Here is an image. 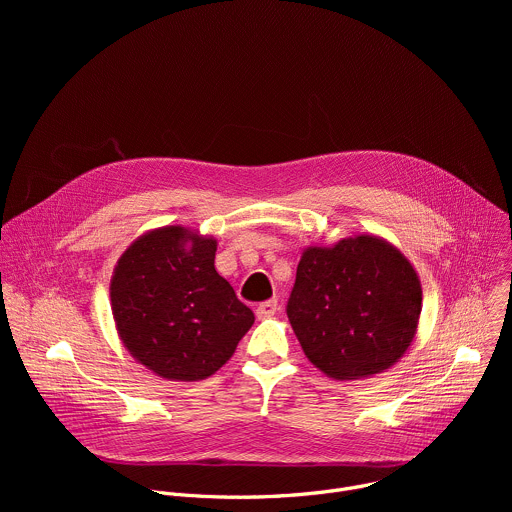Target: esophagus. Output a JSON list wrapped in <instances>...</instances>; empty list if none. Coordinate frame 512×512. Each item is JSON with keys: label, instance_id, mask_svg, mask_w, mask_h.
Segmentation results:
<instances>
[{"label": "esophagus", "instance_id": "esophagus-1", "mask_svg": "<svg viewBox=\"0 0 512 512\" xmlns=\"http://www.w3.org/2000/svg\"><path fill=\"white\" fill-rule=\"evenodd\" d=\"M275 312H277V302H275V300L263 302V304H259V306H257V310H255V314H257V318H259V320L271 318V316H275Z\"/></svg>", "mask_w": 512, "mask_h": 512}]
</instances>
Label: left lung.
<instances>
[{
    "label": "left lung",
    "mask_w": 512,
    "mask_h": 512,
    "mask_svg": "<svg viewBox=\"0 0 512 512\" xmlns=\"http://www.w3.org/2000/svg\"><path fill=\"white\" fill-rule=\"evenodd\" d=\"M421 296L413 263L387 239L362 233L302 251L287 318L318 371L358 381L407 352Z\"/></svg>",
    "instance_id": "8db88e82"
}]
</instances>
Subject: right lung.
Masks as SVG:
<instances>
[{
    "label": "right lung",
    "instance_id": "add662e5",
    "mask_svg": "<svg viewBox=\"0 0 512 512\" xmlns=\"http://www.w3.org/2000/svg\"><path fill=\"white\" fill-rule=\"evenodd\" d=\"M216 239L168 225L117 259L109 296L125 350L168 381H202L235 354L253 312L214 269Z\"/></svg>",
    "mask_w": 512,
    "mask_h": 512
}]
</instances>
